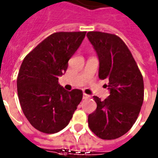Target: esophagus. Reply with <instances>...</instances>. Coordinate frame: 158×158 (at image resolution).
Masks as SVG:
<instances>
[{
  "label": "esophagus",
  "mask_w": 158,
  "mask_h": 158,
  "mask_svg": "<svg viewBox=\"0 0 158 158\" xmlns=\"http://www.w3.org/2000/svg\"><path fill=\"white\" fill-rule=\"evenodd\" d=\"M90 98V96L88 94H86V93H84L83 94V99H85V100H87V99H89Z\"/></svg>",
  "instance_id": "obj_1"
}]
</instances>
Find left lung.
Instances as JSON below:
<instances>
[{"label": "left lung", "mask_w": 158, "mask_h": 158, "mask_svg": "<svg viewBox=\"0 0 158 158\" xmlns=\"http://www.w3.org/2000/svg\"><path fill=\"white\" fill-rule=\"evenodd\" d=\"M87 37L99 58V78L108 81L110 91L104 100L93 96L97 107L89 115V127L100 139H118L132 127L140 112L144 99L142 75L118 36L89 31Z\"/></svg>", "instance_id": "1"}]
</instances>
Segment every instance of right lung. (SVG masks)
<instances>
[{
  "label": "right lung",
  "mask_w": 158,
  "mask_h": 158,
  "mask_svg": "<svg viewBox=\"0 0 158 158\" xmlns=\"http://www.w3.org/2000/svg\"><path fill=\"white\" fill-rule=\"evenodd\" d=\"M86 31L55 32L35 47L21 64L17 93L22 111L32 126L54 134L69 124L83 93L66 91L58 84L69 58L85 37Z\"/></svg>",
  "instance_id": "add662e5"
}]
</instances>
